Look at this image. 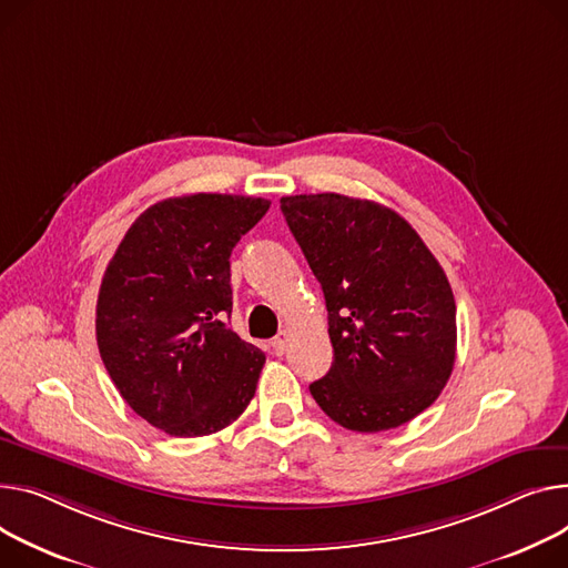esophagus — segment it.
Segmentation results:
<instances>
[{
	"label": "esophagus",
	"instance_id": "esophagus-1",
	"mask_svg": "<svg viewBox=\"0 0 568 568\" xmlns=\"http://www.w3.org/2000/svg\"><path fill=\"white\" fill-rule=\"evenodd\" d=\"M287 337H290V333H287V331H281V333L272 339V349H274V354H276V356H283V354H285Z\"/></svg>",
	"mask_w": 568,
	"mask_h": 568
}]
</instances>
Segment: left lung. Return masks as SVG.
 Listing matches in <instances>:
<instances>
[{
	"mask_svg": "<svg viewBox=\"0 0 568 568\" xmlns=\"http://www.w3.org/2000/svg\"><path fill=\"white\" fill-rule=\"evenodd\" d=\"M322 285L333 365L311 384L331 420L395 429L429 408L457 356L455 294L420 235L390 207L343 194L281 199Z\"/></svg>",
	"mask_w": 568,
	"mask_h": 568,
	"instance_id": "left-lung-1",
	"label": "left lung"
}]
</instances>
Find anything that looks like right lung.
Returning a JSON list of instances; mask_svg holds the SVG:
<instances>
[{
    "label": "right lung",
    "instance_id": "right-lung-1",
    "mask_svg": "<svg viewBox=\"0 0 568 568\" xmlns=\"http://www.w3.org/2000/svg\"><path fill=\"white\" fill-rule=\"evenodd\" d=\"M270 201L192 194L150 205L102 276L95 335L121 397L145 423L196 438L235 423L264 354L225 324L231 253Z\"/></svg>",
    "mask_w": 568,
    "mask_h": 568
}]
</instances>
